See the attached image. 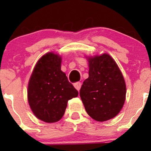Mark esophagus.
Returning <instances> with one entry per match:
<instances>
[{
  "mask_svg": "<svg viewBox=\"0 0 151 151\" xmlns=\"http://www.w3.org/2000/svg\"><path fill=\"white\" fill-rule=\"evenodd\" d=\"M74 86L75 87V89L78 90V91H79V89H81V82H79V81H77V82H75L74 84Z\"/></svg>",
  "mask_w": 151,
  "mask_h": 151,
  "instance_id": "obj_1",
  "label": "esophagus"
}]
</instances>
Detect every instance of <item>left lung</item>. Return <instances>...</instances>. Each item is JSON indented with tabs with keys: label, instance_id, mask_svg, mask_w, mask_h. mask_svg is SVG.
<instances>
[{
	"label": "left lung",
	"instance_id": "obj_1",
	"mask_svg": "<svg viewBox=\"0 0 151 151\" xmlns=\"http://www.w3.org/2000/svg\"><path fill=\"white\" fill-rule=\"evenodd\" d=\"M89 77L81 86L80 97L86 111L93 119L105 121L120 112L126 99L123 74L108 54L88 58Z\"/></svg>",
	"mask_w": 151,
	"mask_h": 151
}]
</instances>
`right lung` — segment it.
<instances>
[{"instance_id": "right-lung-1", "label": "right lung", "mask_w": 151, "mask_h": 151, "mask_svg": "<svg viewBox=\"0 0 151 151\" xmlns=\"http://www.w3.org/2000/svg\"><path fill=\"white\" fill-rule=\"evenodd\" d=\"M62 58L48 52L38 60L30 78L27 99L37 119L47 123L60 121L67 102L78 96V91L61 70Z\"/></svg>"}]
</instances>
